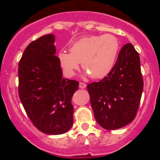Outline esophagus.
Wrapping results in <instances>:
<instances>
[{"label":"esophagus","instance_id":"esophagus-1","mask_svg":"<svg viewBox=\"0 0 160 160\" xmlns=\"http://www.w3.org/2000/svg\"><path fill=\"white\" fill-rule=\"evenodd\" d=\"M86 86V84L83 83V82H80V83H79V87H80V89H85Z\"/></svg>","mask_w":160,"mask_h":160}]
</instances>
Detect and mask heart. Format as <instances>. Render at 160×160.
Listing matches in <instances>:
<instances>
[{"instance_id":"b5f03b06","label":"heart","mask_w":160,"mask_h":160,"mask_svg":"<svg viewBox=\"0 0 160 160\" xmlns=\"http://www.w3.org/2000/svg\"><path fill=\"white\" fill-rule=\"evenodd\" d=\"M120 48V41L113 34L83 37L71 45L70 53L60 51L58 59L68 77L74 76L81 62L91 78L101 79L113 69Z\"/></svg>"}]
</instances>
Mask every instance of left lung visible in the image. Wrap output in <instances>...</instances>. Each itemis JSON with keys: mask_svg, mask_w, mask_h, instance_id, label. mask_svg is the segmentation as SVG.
<instances>
[{"mask_svg": "<svg viewBox=\"0 0 160 160\" xmlns=\"http://www.w3.org/2000/svg\"><path fill=\"white\" fill-rule=\"evenodd\" d=\"M143 86L139 54L127 43L121 49L111 72L100 81L87 85L97 122L108 130L131 122L138 110Z\"/></svg>", "mask_w": 160, "mask_h": 160, "instance_id": "1", "label": "left lung"}]
</instances>
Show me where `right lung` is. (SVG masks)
I'll return each instance as SVG.
<instances>
[{
  "mask_svg": "<svg viewBox=\"0 0 160 160\" xmlns=\"http://www.w3.org/2000/svg\"><path fill=\"white\" fill-rule=\"evenodd\" d=\"M53 34L29 43L19 63V95L34 126L42 132L61 135L74 122L71 98L77 80L64 79Z\"/></svg>",
  "mask_w": 160,
  "mask_h": 160,
  "instance_id": "add662e5",
  "label": "right lung"
}]
</instances>
